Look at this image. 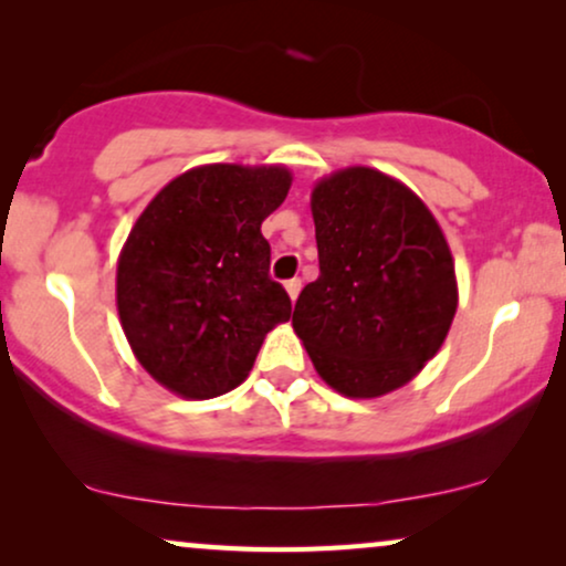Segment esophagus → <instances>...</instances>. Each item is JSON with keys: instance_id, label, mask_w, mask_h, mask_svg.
<instances>
[{"instance_id": "1", "label": "esophagus", "mask_w": 566, "mask_h": 566, "mask_svg": "<svg viewBox=\"0 0 566 566\" xmlns=\"http://www.w3.org/2000/svg\"><path fill=\"white\" fill-rule=\"evenodd\" d=\"M284 290H287V295H290V300L292 303H295L297 300V295H300V290H303V279H290V282H284Z\"/></svg>"}]
</instances>
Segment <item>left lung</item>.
Segmentation results:
<instances>
[{
  "instance_id": "left-lung-1",
  "label": "left lung",
  "mask_w": 566,
  "mask_h": 566,
  "mask_svg": "<svg viewBox=\"0 0 566 566\" xmlns=\"http://www.w3.org/2000/svg\"><path fill=\"white\" fill-rule=\"evenodd\" d=\"M311 209L321 276L300 292L292 328L342 396L390 394L434 357L453 323L448 240L411 188L361 165L323 178Z\"/></svg>"
}]
</instances>
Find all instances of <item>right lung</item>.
Returning <instances> with one entry per match:
<instances>
[{
	"instance_id": "add662e5",
	"label": "right lung",
	"mask_w": 566,
	"mask_h": 566,
	"mask_svg": "<svg viewBox=\"0 0 566 566\" xmlns=\"http://www.w3.org/2000/svg\"><path fill=\"white\" fill-rule=\"evenodd\" d=\"M290 186L282 165H201L172 178L132 228L118 255V318L139 365L172 394L238 388L269 331L290 321L261 235Z\"/></svg>"
}]
</instances>
